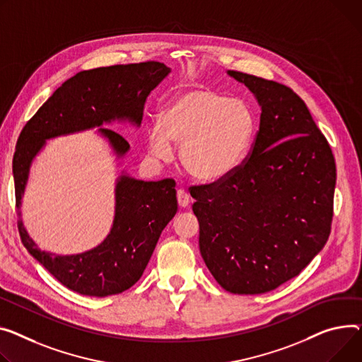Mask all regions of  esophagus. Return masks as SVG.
Masks as SVG:
<instances>
[{"label":"esophagus","mask_w":362,"mask_h":362,"mask_svg":"<svg viewBox=\"0 0 362 362\" xmlns=\"http://www.w3.org/2000/svg\"><path fill=\"white\" fill-rule=\"evenodd\" d=\"M177 202L182 208H186L190 202V195L187 194V192L185 189H179L177 190Z\"/></svg>","instance_id":"34e87169"}]
</instances>
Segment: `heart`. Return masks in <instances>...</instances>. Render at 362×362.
Returning a JSON list of instances; mask_svg holds the SVG:
<instances>
[{
    "instance_id": "heart-1",
    "label": "heart",
    "mask_w": 362,
    "mask_h": 362,
    "mask_svg": "<svg viewBox=\"0 0 362 362\" xmlns=\"http://www.w3.org/2000/svg\"><path fill=\"white\" fill-rule=\"evenodd\" d=\"M255 134V115L242 100L206 87L176 93L157 122L148 127V153L168 160L172 144L180 146L185 170L201 182L227 177L247 154Z\"/></svg>"
}]
</instances>
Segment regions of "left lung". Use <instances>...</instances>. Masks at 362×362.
I'll list each match as a JSON object with an SVG mask.
<instances>
[{
	"label": "left lung",
	"instance_id": "obj_1",
	"mask_svg": "<svg viewBox=\"0 0 362 362\" xmlns=\"http://www.w3.org/2000/svg\"><path fill=\"white\" fill-rule=\"evenodd\" d=\"M260 106L249 158L224 179L192 186L199 250L226 291L263 294L297 276L326 245L336 165L305 103L284 84L238 71Z\"/></svg>",
	"mask_w": 362,
	"mask_h": 362
}]
</instances>
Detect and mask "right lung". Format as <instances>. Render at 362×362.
I'll return each mask as SVG.
<instances>
[{
    "label": "right lung",
    "mask_w": 362,
    "mask_h": 362,
    "mask_svg": "<svg viewBox=\"0 0 362 362\" xmlns=\"http://www.w3.org/2000/svg\"><path fill=\"white\" fill-rule=\"evenodd\" d=\"M172 69L141 62L81 71L66 80L23 128L13 158L18 233L29 253L64 286L83 296L107 297L127 291L144 274L164 227L177 212L175 180L144 182L122 173L115 186L110 233L91 250L55 255L40 250L20 218L30 165L47 139L98 128L116 158L129 151L128 141L103 128L115 120L141 125L144 105Z\"/></svg>",
    "instance_id": "obj_1"
}]
</instances>
